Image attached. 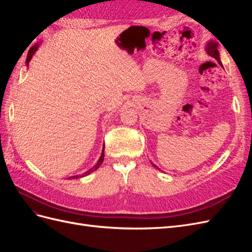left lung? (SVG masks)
<instances>
[{
  "instance_id": "left-lung-1",
  "label": "left lung",
  "mask_w": 252,
  "mask_h": 252,
  "mask_svg": "<svg viewBox=\"0 0 252 252\" xmlns=\"http://www.w3.org/2000/svg\"><path fill=\"white\" fill-rule=\"evenodd\" d=\"M206 52L208 53V56L215 58L220 66H223L222 63H220V52L218 50V43L217 42H209L207 44V46H206Z\"/></svg>"
}]
</instances>
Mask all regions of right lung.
I'll return each mask as SVG.
<instances>
[{"mask_svg": "<svg viewBox=\"0 0 252 252\" xmlns=\"http://www.w3.org/2000/svg\"><path fill=\"white\" fill-rule=\"evenodd\" d=\"M37 47H39V45H37V44H35L34 45V46H32V48H30L29 49V51H28V55H27V59H26V64L28 65L29 64V62H30V60H32V56L34 55V52L36 51V49H37ZM104 146H105V145H104ZM104 146H103V150H102V155H101V158H98V161H97V163L93 167V168H91V169H89L88 171H86L85 173H84V174H85V175H88V174H90L91 172H93V171H94V170H96L97 168H98V167H100L101 166V164L103 163V161H104ZM69 179H79V175H73V177H70Z\"/></svg>", "mask_w": 252, "mask_h": 252, "instance_id": "add662e5", "label": "right lung"}]
</instances>
